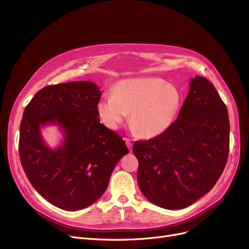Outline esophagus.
<instances>
[{
	"mask_svg": "<svg viewBox=\"0 0 249 249\" xmlns=\"http://www.w3.org/2000/svg\"><path fill=\"white\" fill-rule=\"evenodd\" d=\"M124 141L126 142V145H127V147L129 148V150L131 151V149H132V141L130 140V139H128V138H124Z\"/></svg>",
	"mask_w": 249,
	"mask_h": 249,
	"instance_id": "esophagus-1",
	"label": "esophagus"
}]
</instances>
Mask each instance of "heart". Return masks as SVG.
I'll list each match as a JSON object with an SVG mask.
<instances>
[{
	"mask_svg": "<svg viewBox=\"0 0 249 249\" xmlns=\"http://www.w3.org/2000/svg\"><path fill=\"white\" fill-rule=\"evenodd\" d=\"M181 105L177 87L160 77L126 78L116 83L111 96L101 99L96 107L99 119L117 130L127 119L134 132L143 138H154L171 128Z\"/></svg>",
	"mask_w": 249,
	"mask_h": 249,
	"instance_id": "obj_1",
	"label": "heart"
}]
</instances>
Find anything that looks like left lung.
<instances>
[{
    "label": "left lung",
    "mask_w": 249,
    "mask_h": 249,
    "mask_svg": "<svg viewBox=\"0 0 249 249\" xmlns=\"http://www.w3.org/2000/svg\"><path fill=\"white\" fill-rule=\"evenodd\" d=\"M228 111L207 78H191L189 94L167 131L135 141L138 186L152 204L180 210L210 192L229 152Z\"/></svg>",
    "instance_id": "8db88e82"
}]
</instances>
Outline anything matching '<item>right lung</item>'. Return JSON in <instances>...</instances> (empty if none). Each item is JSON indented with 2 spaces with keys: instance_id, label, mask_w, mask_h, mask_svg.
Masks as SVG:
<instances>
[{
  "instance_id": "1",
  "label": "right lung",
  "mask_w": 249,
  "mask_h": 249,
  "mask_svg": "<svg viewBox=\"0 0 249 249\" xmlns=\"http://www.w3.org/2000/svg\"><path fill=\"white\" fill-rule=\"evenodd\" d=\"M102 91L88 81L47 86L23 113L19 154L33 188L53 206L82 210L106 191L114 168L129 152L124 140L100 123L96 107ZM57 125L63 139L51 149L42 136Z\"/></svg>"
}]
</instances>
